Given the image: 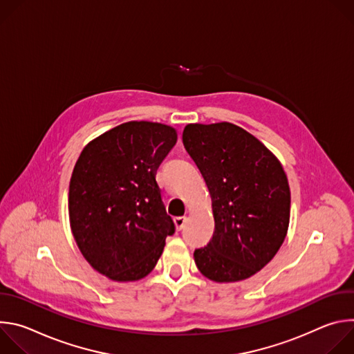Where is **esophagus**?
<instances>
[{"mask_svg": "<svg viewBox=\"0 0 354 354\" xmlns=\"http://www.w3.org/2000/svg\"><path fill=\"white\" fill-rule=\"evenodd\" d=\"M186 221H187V218H186V217H175V218H174V224H175L176 230H179V231L185 227Z\"/></svg>", "mask_w": 354, "mask_h": 354, "instance_id": "obj_1", "label": "esophagus"}]
</instances>
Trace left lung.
I'll return each instance as SVG.
<instances>
[{
	"label": "left lung",
	"instance_id": "8db88e82",
	"mask_svg": "<svg viewBox=\"0 0 354 354\" xmlns=\"http://www.w3.org/2000/svg\"><path fill=\"white\" fill-rule=\"evenodd\" d=\"M183 145L212 196L214 232L194 250L200 273L216 283L249 279L277 254L290 223L287 175L272 151L228 122L190 123Z\"/></svg>",
	"mask_w": 354,
	"mask_h": 354
}]
</instances>
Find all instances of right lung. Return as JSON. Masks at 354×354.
<instances>
[{"mask_svg": "<svg viewBox=\"0 0 354 354\" xmlns=\"http://www.w3.org/2000/svg\"><path fill=\"white\" fill-rule=\"evenodd\" d=\"M176 140L171 126L133 120L89 141L75 162L71 231L85 261L111 280L137 281L153 272L175 232L156 175Z\"/></svg>", "mask_w": 354, "mask_h": 354, "instance_id": "obj_1", "label": "right lung"}]
</instances>
